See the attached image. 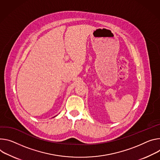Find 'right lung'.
Instances as JSON below:
<instances>
[{
    "mask_svg": "<svg viewBox=\"0 0 160 160\" xmlns=\"http://www.w3.org/2000/svg\"><path fill=\"white\" fill-rule=\"evenodd\" d=\"M56 116H57V115H56Z\"/></svg>",
    "mask_w": 160,
    "mask_h": 160,
    "instance_id": "obj_1",
    "label": "right lung"
}]
</instances>
